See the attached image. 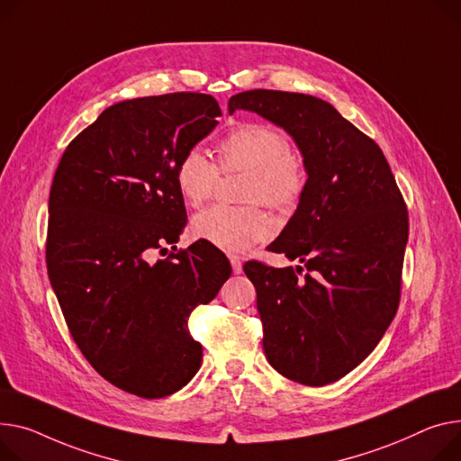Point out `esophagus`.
I'll return each instance as SVG.
<instances>
[{
    "mask_svg": "<svg viewBox=\"0 0 461 461\" xmlns=\"http://www.w3.org/2000/svg\"><path fill=\"white\" fill-rule=\"evenodd\" d=\"M231 268H233V274H240L242 272V263L239 258H231Z\"/></svg>",
    "mask_w": 461,
    "mask_h": 461,
    "instance_id": "obj_1",
    "label": "esophagus"
}]
</instances>
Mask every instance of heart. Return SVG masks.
Wrapping results in <instances>:
<instances>
[{
	"label": "heart",
	"mask_w": 461,
	"mask_h": 461,
	"mask_svg": "<svg viewBox=\"0 0 461 461\" xmlns=\"http://www.w3.org/2000/svg\"><path fill=\"white\" fill-rule=\"evenodd\" d=\"M224 172H250L247 202L287 209L305 187L303 159L287 146V139L267 124L247 122L231 130L219 146ZM221 168L202 148L183 153L176 167V185L187 203L198 207L209 200ZM193 233L219 250L242 256L272 237L274 224L258 207L211 205L193 219Z\"/></svg>",
	"instance_id": "heart-1"
}]
</instances>
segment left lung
I'll return each mask as SVG.
<instances>
[{"mask_svg":"<svg viewBox=\"0 0 461 461\" xmlns=\"http://www.w3.org/2000/svg\"><path fill=\"white\" fill-rule=\"evenodd\" d=\"M250 111L285 130L305 165L303 193L268 250L300 261L244 274L258 293L268 363L303 385H326L369 356L401 300L408 211L380 146L328 102L247 90L228 111Z\"/></svg>","mask_w":461,"mask_h":461,"instance_id":"left-lung-1","label":"left lung"}]
</instances>
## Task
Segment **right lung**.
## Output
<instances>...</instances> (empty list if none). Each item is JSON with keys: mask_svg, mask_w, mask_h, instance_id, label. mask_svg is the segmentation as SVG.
Segmentation results:
<instances>
[{"mask_svg": "<svg viewBox=\"0 0 461 461\" xmlns=\"http://www.w3.org/2000/svg\"><path fill=\"white\" fill-rule=\"evenodd\" d=\"M198 92L118 102L65 149L50 191L48 276L74 341L113 385L163 398L187 385L202 345L187 328L231 276L226 256L196 240L176 250L187 222L176 167L219 124Z\"/></svg>", "mask_w": 461, "mask_h": 461, "instance_id": "1", "label": "right lung"}]
</instances>
